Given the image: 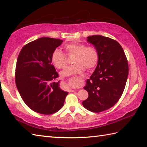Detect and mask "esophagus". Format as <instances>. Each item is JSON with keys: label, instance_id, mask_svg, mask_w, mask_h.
Wrapping results in <instances>:
<instances>
[{"label": "esophagus", "instance_id": "1", "mask_svg": "<svg viewBox=\"0 0 147 147\" xmlns=\"http://www.w3.org/2000/svg\"><path fill=\"white\" fill-rule=\"evenodd\" d=\"M73 91H74V90H73Z\"/></svg>", "mask_w": 147, "mask_h": 147}]
</instances>
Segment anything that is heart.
<instances>
[{"instance_id": "obj_1", "label": "heart", "mask_w": 147, "mask_h": 147, "mask_svg": "<svg viewBox=\"0 0 147 147\" xmlns=\"http://www.w3.org/2000/svg\"><path fill=\"white\" fill-rule=\"evenodd\" d=\"M64 48L68 55H74L73 59V63L74 64L70 65L62 72V77L80 74L85 70V68L87 70H91L97 64L99 54L94 47H86L84 44L71 43L65 45ZM51 60L53 64L59 69H64L67 65L66 55L58 48L55 49L51 53Z\"/></svg>"}]
</instances>
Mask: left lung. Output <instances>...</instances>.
<instances>
[{
	"label": "left lung",
	"instance_id": "1",
	"mask_svg": "<svg viewBox=\"0 0 147 147\" xmlns=\"http://www.w3.org/2000/svg\"><path fill=\"white\" fill-rule=\"evenodd\" d=\"M98 51L97 65L84 87L88 98L82 102L87 110L99 113L119 101L125 87L128 62L121 45L110 37L99 35L87 37Z\"/></svg>",
	"mask_w": 147,
	"mask_h": 147
}]
</instances>
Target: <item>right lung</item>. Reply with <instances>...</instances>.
<instances>
[{"mask_svg": "<svg viewBox=\"0 0 147 147\" xmlns=\"http://www.w3.org/2000/svg\"><path fill=\"white\" fill-rule=\"evenodd\" d=\"M62 40L41 37L25 45L17 59L16 87L32 110L43 115L56 113L64 106L67 92L56 82L59 74L51 64L52 51Z\"/></svg>", "mask_w": 147, "mask_h": 147, "instance_id": "obj_1", "label": "right lung"}]
</instances>
